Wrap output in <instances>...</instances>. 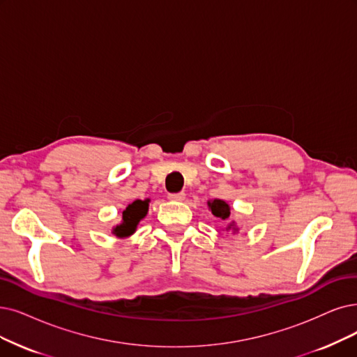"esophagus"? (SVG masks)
<instances>
[{
  "instance_id": "1",
  "label": "esophagus",
  "mask_w": 357,
  "mask_h": 357,
  "mask_svg": "<svg viewBox=\"0 0 357 357\" xmlns=\"http://www.w3.org/2000/svg\"><path fill=\"white\" fill-rule=\"evenodd\" d=\"M184 196H186V195H184L183 192H178V193H168V199H169V201H183V199H184Z\"/></svg>"
}]
</instances>
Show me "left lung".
I'll list each match as a JSON object with an SVG mask.
<instances>
[{"mask_svg":"<svg viewBox=\"0 0 357 357\" xmlns=\"http://www.w3.org/2000/svg\"><path fill=\"white\" fill-rule=\"evenodd\" d=\"M208 206L211 209V212L215 215L217 218H221V220H227L228 217H230V206H228L227 202L221 201V199H213V201L208 202ZM233 225H228V228H231ZM227 228V230H228ZM234 230V228H233Z\"/></svg>","mask_w":357,"mask_h":357,"instance_id":"1","label":"left lung"}]
</instances>
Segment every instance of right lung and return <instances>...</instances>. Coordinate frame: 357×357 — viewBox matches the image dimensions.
<instances>
[{
	"mask_svg": "<svg viewBox=\"0 0 357 357\" xmlns=\"http://www.w3.org/2000/svg\"><path fill=\"white\" fill-rule=\"evenodd\" d=\"M148 205H149V199L146 201H135L123 211V222L114 228V234L117 237H127L135 233L136 227L139 221L146 215L148 212Z\"/></svg>",
	"mask_w": 357,
	"mask_h": 357,
	"instance_id": "add662e5",
	"label": "right lung"
}]
</instances>
